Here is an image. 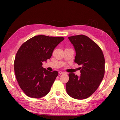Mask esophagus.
<instances>
[{
    "label": "esophagus",
    "mask_w": 120,
    "mask_h": 120,
    "mask_svg": "<svg viewBox=\"0 0 120 120\" xmlns=\"http://www.w3.org/2000/svg\"><path fill=\"white\" fill-rule=\"evenodd\" d=\"M59 73L60 74H64L65 72H62V71H59Z\"/></svg>",
    "instance_id": "34e87169"
}]
</instances>
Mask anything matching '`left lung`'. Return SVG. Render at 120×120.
Returning <instances> with one entry per match:
<instances>
[{
    "label": "left lung",
    "instance_id": "8db88e82",
    "mask_svg": "<svg viewBox=\"0 0 120 120\" xmlns=\"http://www.w3.org/2000/svg\"><path fill=\"white\" fill-rule=\"evenodd\" d=\"M68 38L76 52L74 62L82 65L81 76L69 73L66 84L68 94L76 99H84L94 93L105 74V60L101 49L88 37L84 35Z\"/></svg>",
    "mask_w": 120,
    "mask_h": 120
}]
</instances>
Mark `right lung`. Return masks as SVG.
Instances as JSON below:
<instances>
[{
    "mask_svg": "<svg viewBox=\"0 0 120 120\" xmlns=\"http://www.w3.org/2000/svg\"><path fill=\"white\" fill-rule=\"evenodd\" d=\"M63 37L37 35L27 40L16 54L14 69L20 88L27 96L40 98L48 94L58 76L57 71L50 72L42 67L50 59Z\"/></svg>",
    "mask_w": 120,
    "mask_h": 120,
    "instance_id": "obj_1",
    "label": "right lung"
}]
</instances>
